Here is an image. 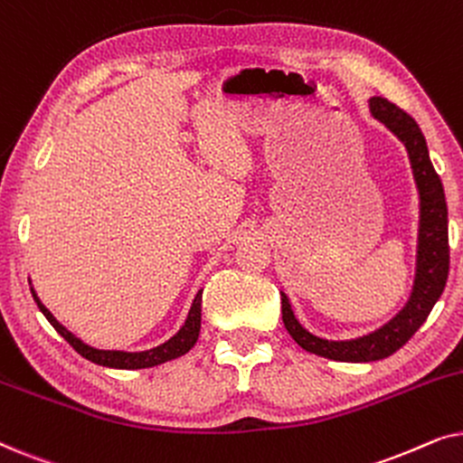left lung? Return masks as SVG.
Returning a JSON list of instances; mask_svg holds the SVG:
<instances>
[{"mask_svg": "<svg viewBox=\"0 0 463 463\" xmlns=\"http://www.w3.org/2000/svg\"><path fill=\"white\" fill-rule=\"evenodd\" d=\"M371 116L379 119L392 135L407 149L413 179L420 192V236H417V265L415 280L409 301L390 322L382 328L356 339H322L316 337L301 326L295 318L288 297H282V322L297 344L306 352L316 356L339 360V363H373V360L388 358L413 337L426 318L432 312L436 301L445 290L449 276V219L445 189L440 176L430 162L428 145L420 126L401 107L390 103L388 99H369Z\"/></svg>", "mask_w": 463, "mask_h": 463, "instance_id": "obj_1", "label": "left lung"}]
</instances>
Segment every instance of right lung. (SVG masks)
<instances>
[{
    "label": "right lung",
    "mask_w": 463,
    "mask_h": 463,
    "mask_svg": "<svg viewBox=\"0 0 463 463\" xmlns=\"http://www.w3.org/2000/svg\"><path fill=\"white\" fill-rule=\"evenodd\" d=\"M31 295H33V299L37 303V307H40V312L46 316V320L54 326V331L59 333L61 337L65 339L75 352L81 354V356H84L86 360H90V363L100 364V366H109V369H126V371L149 369V366H157L162 363H168V360L179 358V356H183V354H187L189 350H192V347L195 345V341H198V335H200L202 290L198 295H195V299L192 303V309H189V314H187L185 325L179 328V333L173 335V337H170L168 341H164V344H160L157 347H151V350H145V352L99 350V347L88 345L80 337H75L71 331H67V328L54 318L52 312H50V309L40 301V297H37L33 287H31Z\"/></svg>",
    "instance_id": "right-lung-1"
}]
</instances>
